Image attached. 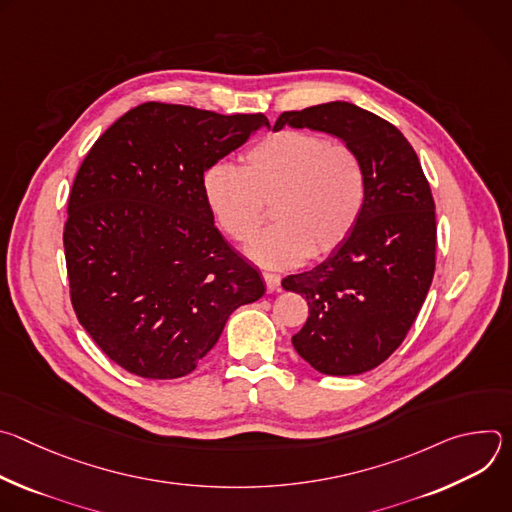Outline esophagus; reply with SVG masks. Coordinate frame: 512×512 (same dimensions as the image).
<instances>
[{
	"instance_id": "obj_1",
	"label": "esophagus",
	"mask_w": 512,
	"mask_h": 512,
	"mask_svg": "<svg viewBox=\"0 0 512 512\" xmlns=\"http://www.w3.org/2000/svg\"><path fill=\"white\" fill-rule=\"evenodd\" d=\"M261 275H263V281H265V285H267V289H269V291H275V289H279V285H281V277H279L277 273H271V271H263Z\"/></svg>"
}]
</instances>
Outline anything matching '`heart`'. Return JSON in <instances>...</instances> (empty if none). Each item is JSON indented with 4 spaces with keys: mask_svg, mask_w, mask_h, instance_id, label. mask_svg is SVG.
<instances>
[{
    "mask_svg": "<svg viewBox=\"0 0 512 512\" xmlns=\"http://www.w3.org/2000/svg\"><path fill=\"white\" fill-rule=\"evenodd\" d=\"M241 162L208 168L202 190L216 225L235 243L250 241L264 204H272L276 225L247 247L255 261L287 267L330 255L358 225L369 178L352 145L279 129L255 141Z\"/></svg>",
    "mask_w": 512,
    "mask_h": 512,
    "instance_id": "1",
    "label": "heart"
}]
</instances>
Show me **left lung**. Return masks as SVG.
Segmentation results:
<instances>
[{"instance_id":"obj_1","label":"left lung","mask_w":512,"mask_h":512,"mask_svg":"<svg viewBox=\"0 0 512 512\" xmlns=\"http://www.w3.org/2000/svg\"><path fill=\"white\" fill-rule=\"evenodd\" d=\"M283 125L340 137L367 168V202L350 237L318 267L281 281L310 308L304 328L291 336L298 354L324 375L367 373L401 346L433 279L429 182L403 133L352 103L285 111L273 129Z\"/></svg>"}]
</instances>
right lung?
<instances>
[{"label":"right lung","instance_id":"right-lung-1","mask_svg":"<svg viewBox=\"0 0 512 512\" xmlns=\"http://www.w3.org/2000/svg\"><path fill=\"white\" fill-rule=\"evenodd\" d=\"M261 125L150 101L89 150L68 196L64 257L81 326L121 369L178 379L196 369L263 279L214 227L202 178Z\"/></svg>","mask_w":512,"mask_h":512}]
</instances>
